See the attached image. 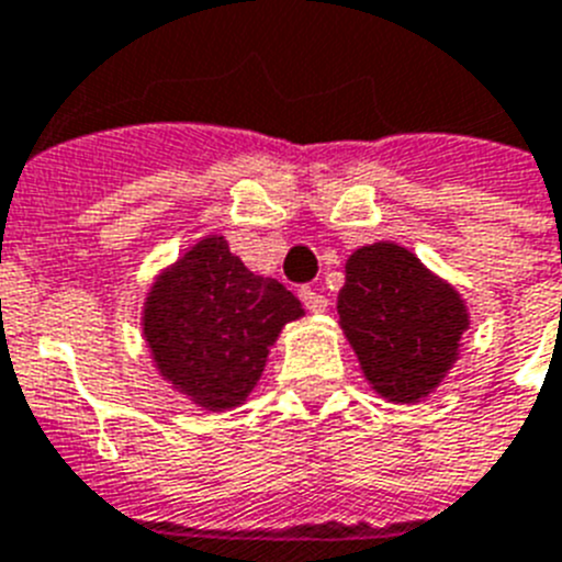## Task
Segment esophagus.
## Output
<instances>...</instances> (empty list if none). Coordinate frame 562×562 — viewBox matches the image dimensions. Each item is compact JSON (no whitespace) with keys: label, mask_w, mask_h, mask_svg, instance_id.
<instances>
[{"label":"esophagus","mask_w":562,"mask_h":562,"mask_svg":"<svg viewBox=\"0 0 562 562\" xmlns=\"http://www.w3.org/2000/svg\"><path fill=\"white\" fill-rule=\"evenodd\" d=\"M300 300L305 302V308H308L311 314H325V311H328V296L319 294L316 288H302Z\"/></svg>","instance_id":"esophagus-1"}]
</instances>
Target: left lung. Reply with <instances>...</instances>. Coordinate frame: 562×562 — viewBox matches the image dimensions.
<instances>
[{
  "mask_svg": "<svg viewBox=\"0 0 562 562\" xmlns=\"http://www.w3.org/2000/svg\"><path fill=\"white\" fill-rule=\"evenodd\" d=\"M336 314L364 382L390 404L436 393L461 359L472 322L461 291L393 240L350 254Z\"/></svg>",
  "mask_w": 562,
  "mask_h": 562,
  "instance_id": "obj_1",
  "label": "left lung"
}]
</instances>
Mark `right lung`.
Segmentation results:
<instances>
[{
  "mask_svg": "<svg viewBox=\"0 0 562 562\" xmlns=\"http://www.w3.org/2000/svg\"><path fill=\"white\" fill-rule=\"evenodd\" d=\"M302 316L282 282L254 274L223 234H206L149 282L140 334L175 393L226 413L248 402L282 328Z\"/></svg>",
  "mask_w": 562,
  "mask_h": 562,
  "instance_id": "right-lung-1",
  "label": "right lung"
}]
</instances>
